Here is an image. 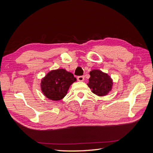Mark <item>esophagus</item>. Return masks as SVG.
Returning <instances> with one entry per match:
<instances>
[{"label":"esophagus","instance_id":"34e87169","mask_svg":"<svg viewBox=\"0 0 153 153\" xmlns=\"http://www.w3.org/2000/svg\"><path fill=\"white\" fill-rule=\"evenodd\" d=\"M77 79L79 82H83L84 80V76H78Z\"/></svg>","mask_w":153,"mask_h":153}]
</instances>
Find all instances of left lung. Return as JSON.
I'll return each mask as SVG.
<instances>
[{
	"instance_id": "1",
	"label": "left lung",
	"mask_w": 153,
	"mask_h": 153,
	"mask_svg": "<svg viewBox=\"0 0 153 153\" xmlns=\"http://www.w3.org/2000/svg\"><path fill=\"white\" fill-rule=\"evenodd\" d=\"M88 87L94 94L98 96L107 95L112 91L113 80L107 73L99 69H93L89 73Z\"/></svg>"
}]
</instances>
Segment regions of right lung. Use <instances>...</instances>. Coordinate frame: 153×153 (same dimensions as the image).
Segmentation results:
<instances>
[{
  "mask_svg": "<svg viewBox=\"0 0 153 153\" xmlns=\"http://www.w3.org/2000/svg\"><path fill=\"white\" fill-rule=\"evenodd\" d=\"M76 81L71 72L64 69L49 71L41 81L43 94L50 100L59 101L67 94L69 87Z\"/></svg>",
  "mask_w": 153,
  "mask_h": 153,
  "instance_id": "add662e5",
  "label": "right lung"
}]
</instances>
